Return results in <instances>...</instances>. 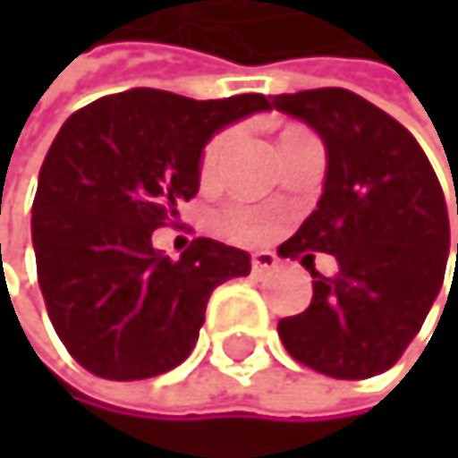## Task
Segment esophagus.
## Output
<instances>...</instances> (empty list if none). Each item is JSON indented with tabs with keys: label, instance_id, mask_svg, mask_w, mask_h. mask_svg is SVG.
Segmentation results:
<instances>
[{
	"label": "esophagus",
	"instance_id": "34e87169",
	"mask_svg": "<svg viewBox=\"0 0 458 458\" xmlns=\"http://www.w3.org/2000/svg\"><path fill=\"white\" fill-rule=\"evenodd\" d=\"M272 269H277V255L275 252L260 250V252L252 255V275H267Z\"/></svg>",
	"mask_w": 458,
	"mask_h": 458
}]
</instances>
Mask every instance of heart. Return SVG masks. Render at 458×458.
<instances>
[{
	"instance_id": "1",
	"label": "heart",
	"mask_w": 458,
	"mask_h": 458,
	"mask_svg": "<svg viewBox=\"0 0 458 458\" xmlns=\"http://www.w3.org/2000/svg\"><path fill=\"white\" fill-rule=\"evenodd\" d=\"M231 140H233L231 131H225V134H219V137L211 140V145L206 148V156H203V167L206 170H211L219 162L222 150L227 148V142H231ZM227 225H231L236 233H244V236H258L260 233V222L252 214H244V211H233L231 216H227Z\"/></svg>"
}]
</instances>
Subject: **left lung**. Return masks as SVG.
Here are the masks:
<instances>
[{
    "label": "left lung",
    "instance_id": "1",
    "mask_svg": "<svg viewBox=\"0 0 458 458\" xmlns=\"http://www.w3.org/2000/svg\"><path fill=\"white\" fill-rule=\"evenodd\" d=\"M272 106L308 123L327 150L318 206L277 252L338 260V272L324 277L308 267L310 255L302 258L313 299L280 318V341L332 379L377 377L412 344L443 288L451 250L443 186L418 140L352 90L285 93Z\"/></svg>",
    "mask_w": 458,
    "mask_h": 458
}]
</instances>
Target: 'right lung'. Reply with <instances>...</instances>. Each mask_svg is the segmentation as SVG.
I'll list each match as a JSON object with an SVG mask.
<instances>
[{"instance_id":"1","label":"right lung","mask_w":458,"mask_h":458,"mask_svg":"<svg viewBox=\"0 0 458 458\" xmlns=\"http://www.w3.org/2000/svg\"><path fill=\"white\" fill-rule=\"evenodd\" d=\"M269 109L258 93L195 101L134 87L63 123L38 175L32 247L48 318L90 374H167L195 349L211 291L250 275L239 247L195 239L173 260L150 236L198 195L206 142Z\"/></svg>"}]
</instances>
